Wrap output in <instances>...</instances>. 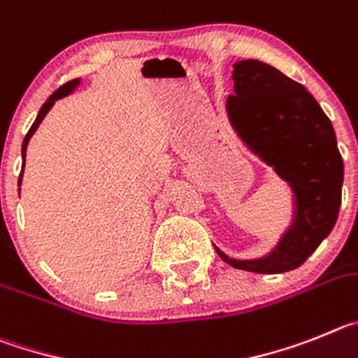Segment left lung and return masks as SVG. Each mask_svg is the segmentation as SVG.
Here are the masks:
<instances>
[{
    "label": "left lung",
    "mask_w": 358,
    "mask_h": 358,
    "mask_svg": "<svg viewBox=\"0 0 358 358\" xmlns=\"http://www.w3.org/2000/svg\"><path fill=\"white\" fill-rule=\"evenodd\" d=\"M231 69L234 96L224 101L228 121L243 146L285 183L291 223L276 246L257 259H234L235 269L275 275L299 267L337 221L344 164L330 119L301 83L260 60H241Z\"/></svg>",
    "instance_id": "obj_1"
}]
</instances>
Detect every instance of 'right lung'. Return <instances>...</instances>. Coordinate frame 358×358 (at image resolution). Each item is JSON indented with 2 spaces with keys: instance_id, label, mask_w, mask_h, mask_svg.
I'll use <instances>...</instances> for the list:
<instances>
[{
  "instance_id": "right-lung-1",
  "label": "right lung",
  "mask_w": 358,
  "mask_h": 358,
  "mask_svg": "<svg viewBox=\"0 0 358 358\" xmlns=\"http://www.w3.org/2000/svg\"><path fill=\"white\" fill-rule=\"evenodd\" d=\"M80 83H82V78H76V80H73V82H69V83H66V85H62V87H60V89H59V91H55L53 94H51L50 98L46 99V103H44L43 107H41V110H38V114H37V119H35V123L31 124L30 131H28V134H27V137H24V141H22V148H21V157H22V171H24V159H27V148H28V143H30V139H31V137H34V134H35V131H37L38 124L43 123V121H44V117H46V115H48V112H50L51 108H53V105H55V103L59 101V99L66 98V96L73 94V92L76 91V87H80ZM22 171H21V176H19V194H21Z\"/></svg>"
}]
</instances>
